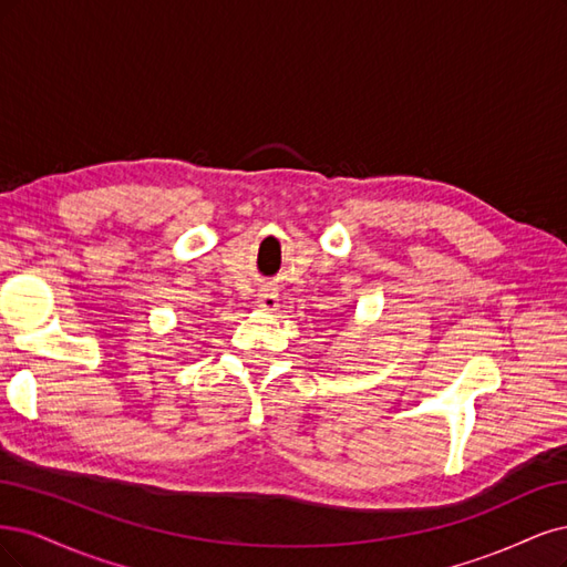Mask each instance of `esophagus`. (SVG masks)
Listing matches in <instances>:
<instances>
[{
	"instance_id": "esophagus-1",
	"label": "esophagus",
	"mask_w": 567,
	"mask_h": 567,
	"mask_svg": "<svg viewBox=\"0 0 567 567\" xmlns=\"http://www.w3.org/2000/svg\"><path fill=\"white\" fill-rule=\"evenodd\" d=\"M257 306L264 308V310H268V313H272V310H278V306H280L278 291H276V289H264L261 295L257 297Z\"/></svg>"
}]
</instances>
